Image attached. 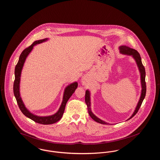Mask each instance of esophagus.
<instances>
[{"mask_svg":"<svg viewBox=\"0 0 160 160\" xmlns=\"http://www.w3.org/2000/svg\"><path fill=\"white\" fill-rule=\"evenodd\" d=\"M82 83H83V84H85V83H86V79H83V80H82Z\"/></svg>","mask_w":160,"mask_h":160,"instance_id":"esophagus-1","label":"esophagus"}]
</instances>
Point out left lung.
<instances>
[{"mask_svg":"<svg viewBox=\"0 0 160 160\" xmlns=\"http://www.w3.org/2000/svg\"><path fill=\"white\" fill-rule=\"evenodd\" d=\"M119 49H120V53L123 54H126V55H128V56H131L133 58H134L137 65L138 67L139 70L141 74V86H142V91H141V97L139 99V101L138 102L137 106L135 109V111H134L133 114L127 120H130L132 117L134 116L136 113L138 112L142 102L144 99L145 97V94H146V83H145V68L144 67V65H142V61H141V58L140 56L139 53L135 49L130 48L128 46H121L119 47ZM90 92L87 90L86 92V95H85V102L87 104V109L88 111V114L90 115V116L91 117L95 122L102 123V124H108V123L104 122L103 120H102L101 119H100L99 118H98L97 117L95 116L93 112L91 111V108H90Z\"/></svg>","mask_w":160,"mask_h":160,"instance_id":"8db88e82","label":"left lung"}]
</instances>
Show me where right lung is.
Segmentation results:
<instances>
[{
  "label": "right lung",
  "mask_w": 160,
  "mask_h": 160,
  "mask_svg": "<svg viewBox=\"0 0 160 160\" xmlns=\"http://www.w3.org/2000/svg\"><path fill=\"white\" fill-rule=\"evenodd\" d=\"M48 40V38H44L43 40H40L34 42L28 48H26L21 54L18 60V62L17 65L15 67V79L13 84V92L15 95L16 100L17 101V103L18 104V106L21 111V112L23 113L24 116L30 118L31 120H33L34 122L43 124V125H50L53 124L57 122L62 118V117L65 108L66 104L69 100V98L72 97L73 93L74 92L75 90L78 87V82H74L72 83L71 84L68 85L67 87L65 88L63 96V101L62 102L61 106L58 110V111L49 116H36L32 113H31L29 110L26 108L24 102H22L21 97L20 96V92H19V84H20V78H21V74L22 69L24 65V63L25 62V60L28 56L29 53L31 52V51L33 49V48L34 46H35L37 44L43 43L44 42H46Z\"/></svg>",
  "instance_id": "right-lung-1"
}]
</instances>
